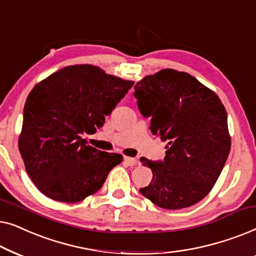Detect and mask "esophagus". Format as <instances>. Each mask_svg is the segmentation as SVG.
I'll return each instance as SVG.
<instances>
[{"instance_id": "esophagus-1", "label": "esophagus", "mask_w": 256, "mask_h": 256, "mask_svg": "<svg viewBox=\"0 0 256 256\" xmlns=\"http://www.w3.org/2000/svg\"><path fill=\"white\" fill-rule=\"evenodd\" d=\"M124 162L128 164V166H136V164L138 163V160L136 158H132V157H124Z\"/></svg>"}]
</instances>
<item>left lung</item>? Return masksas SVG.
<instances>
[{
	"label": "left lung",
	"instance_id": "8db88e82",
	"mask_svg": "<svg viewBox=\"0 0 256 256\" xmlns=\"http://www.w3.org/2000/svg\"><path fill=\"white\" fill-rule=\"evenodd\" d=\"M134 96L152 134L166 142L163 160L141 162L152 180L140 192L162 208L180 210L206 197L230 150L227 113L218 96L194 76L166 68L135 85Z\"/></svg>",
	"mask_w": 256,
	"mask_h": 256
}]
</instances>
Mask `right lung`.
<instances>
[{
	"label": "right lung",
	"mask_w": 256,
	"mask_h": 256,
	"mask_svg": "<svg viewBox=\"0 0 256 256\" xmlns=\"http://www.w3.org/2000/svg\"><path fill=\"white\" fill-rule=\"evenodd\" d=\"M132 85L98 66L73 65L34 87L24 106L18 148L42 194L76 202L100 190L122 155L93 148L82 135L102 127Z\"/></svg>",
	"instance_id": "right-lung-1"
}]
</instances>
